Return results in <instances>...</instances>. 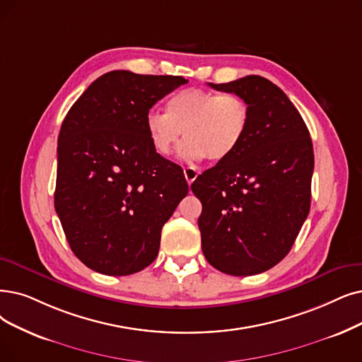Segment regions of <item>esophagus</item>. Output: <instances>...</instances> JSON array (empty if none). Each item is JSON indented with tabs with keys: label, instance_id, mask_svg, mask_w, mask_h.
Wrapping results in <instances>:
<instances>
[{
	"label": "esophagus",
	"instance_id": "esophagus-1",
	"mask_svg": "<svg viewBox=\"0 0 362 362\" xmlns=\"http://www.w3.org/2000/svg\"><path fill=\"white\" fill-rule=\"evenodd\" d=\"M184 177H185L187 182H189V185H192L193 181L197 178V170H196V168H193V166L184 168Z\"/></svg>",
	"mask_w": 362,
	"mask_h": 362
}]
</instances>
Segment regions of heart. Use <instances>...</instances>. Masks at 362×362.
<instances>
[{
	"mask_svg": "<svg viewBox=\"0 0 362 362\" xmlns=\"http://www.w3.org/2000/svg\"><path fill=\"white\" fill-rule=\"evenodd\" d=\"M251 108L236 93L184 89L166 103V114L150 111L146 129L153 148L169 156L185 139L180 156L184 160L208 157L221 162L233 154L247 135Z\"/></svg>",
	"mask_w": 362,
	"mask_h": 362,
	"instance_id": "1",
	"label": "heart"
}]
</instances>
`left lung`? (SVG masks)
<instances>
[{
  "mask_svg": "<svg viewBox=\"0 0 362 362\" xmlns=\"http://www.w3.org/2000/svg\"><path fill=\"white\" fill-rule=\"evenodd\" d=\"M209 86L247 100V135L192 184L208 263L231 276L263 273L290 252L310 209L313 146L288 96L259 76Z\"/></svg>",
  "mask_w": 362,
  "mask_h": 362,
  "instance_id": "left-lung-1",
  "label": "left lung"
}]
</instances>
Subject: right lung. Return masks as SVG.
Returning <instances> with one entry per match:
<instances>
[{
  "instance_id": "obj_1",
  "label": "right lung",
  "mask_w": 362,
  "mask_h": 362,
  "mask_svg": "<svg viewBox=\"0 0 362 362\" xmlns=\"http://www.w3.org/2000/svg\"><path fill=\"white\" fill-rule=\"evenodd\" d=\"M180 76L111 71L71 107L57 138L54 209L72 252L89 269L126 276L150 266L163 224L189 185L151 146L150 108Z\"/></svg>"
}]
</instances>
